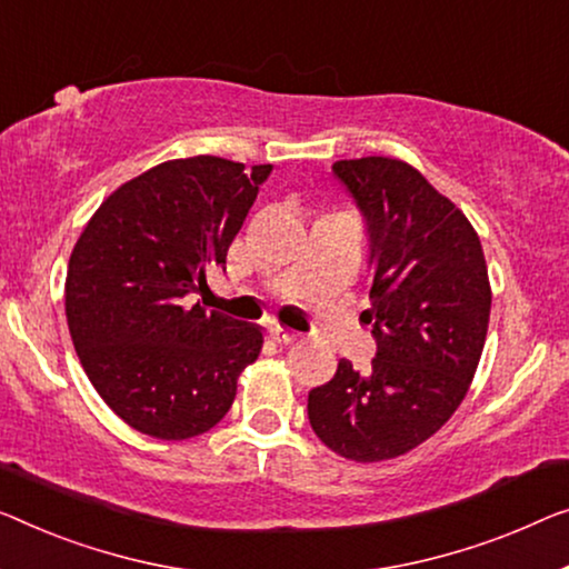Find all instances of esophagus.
I'll use <instances>...</instances> for the list:
<instances>
[{"mask_svg":"<svg viewBox=\"0 0 569 569\" xmlns=\"http://www.w3.org/2000/svg\"><path fill=\"white\" fill-rule=\"evenodd\" d=\"M268 335H270V339H273V342H278V345H293L296 339H299V335L291 332V329L281 327V325H270V327H268Z\"/></svg>","mask_w":569,"mask_h":569,"instance_id":"esophagus-1","label":"esophagus"}]
</instances>
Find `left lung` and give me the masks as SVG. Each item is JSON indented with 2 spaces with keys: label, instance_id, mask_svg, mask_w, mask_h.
I'll use <instances>...</instances> for the list:
<instances>
[{
  "label": "left lung",
  "instance_id": "left-lung-1",
  "mask_svg": "<svg viewBox=\"0 0 569 569\" xmlns=\"http://www.w3.org/2000/svg\"><path fill=\"white\" fill-rule=\"evenodd\" d=\"M332 173L370 234L376 358L360 372L339 360L309 391V421L332 452L391 460L452 417L478 368L490 319L480 237L417 168L396 158L337 160Z\"/></svg>",
  "mask_w": 569,
  "mask_h": 569
}]
</instances>
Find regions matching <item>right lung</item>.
<instances>
[{
    "label": "right lung",
    "mask_w": 569,
    "mask_h": 569,
    "mask_svg": "<svg viewBox=\"0 0 569 569\" xmlns=\"http://www.w3.org/2000/svg\"><path fill=\"white\" fill-rule=\"evenodd\" d=\"M270 171L214 156L168 160L122 183L76 242L68 332L97 393L142 435L178 442L209 431L258 360V325L189 301L227 266Z\"/></svg>",
    "instance_id": "add662e5"
}]
</instances>
